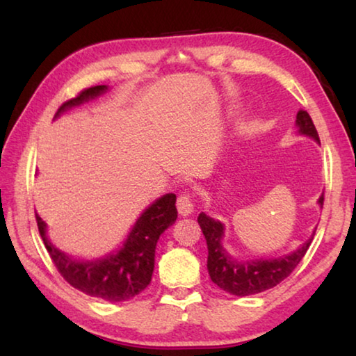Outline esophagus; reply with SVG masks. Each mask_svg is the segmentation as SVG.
Listing matches in <instances>:
<instances>
[{"label":"esophagus","mask_w":356,"mask_h":356,"mask_svg":"<svg viewBox=\"0 0 356 356\" xmlns=\"http://www.w3.org/2000/svg\"><path fill=\"white\" fill-rule=\"evenodd\" d=\"M177 210L179 213L182 216H188L193 213V210H195V206H193V201H191V196L188 193H184V195H180L177 197Z\"/></svg>","instance_id":"obj_1"}]
</instances>
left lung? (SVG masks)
<instances>
[{"mask_svg": "<svg viewBox=\"0 0 356 356\" xmlns=\"http://www.w3.org/2000/svg\"><path fill=\"white\" fill-rule=\"evenodd\" d=\"M295 125H297L300 135L308 136L321 144L312 119L305 110H300L297 113ZM317 204L321 207L323 206V193L318 197ZM197 222H200L201 231L207 242V270L210 280L222 291L237 295V297L264 292L280 284L282 280H286L306 254L317 229L314 227L311 237L289 254L270 259H237L225 248V243H222L226 227L221 221L210 218L209 215L201 212L197 216Z\"/></svg>", "mask_w": 356, "mask_h": 356, "instance_id": "left-lung-1", "label": "left lung"}]
</instances>
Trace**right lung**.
Returning a JSON list of instances; mask_svg holds the SVG:
<instances>
[{
    "label": "right lung",
    "mask_w": 356,
    "mask_h": 356,
    "mask_svg": "<svg viewBox=\"0 0 356 356\" xmlns=\"http://www.w3.org/2000/svg\"><path fill=\"white\" fill-rule=\"evenodd\" d=\"M106 91L105 84L86 89L78 97L63 104L55 119ZM176 220V195L166 193L143 210L119 248L100 257L76 259L51 243L47 236V222L35 213L40 237L63 278L83 293L113 303L134 298L149 286L155 267L156 242Z\"/></svg>",
    "instance_id": "obj_1"
}]
</instances>
